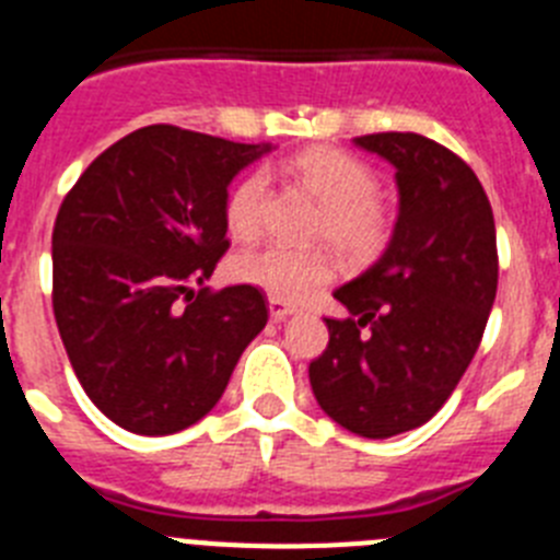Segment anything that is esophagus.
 Here are the masks:
<instances>
[{
	"mask_svg": "<svg viewBox=\"0 0 560 560\" xmlns=\"http://www.w3.org/2000/svg\"><path fill=\"white\" fill-rule=\"evenodd\" d=\"M267 307H270V318L273 320H284L287 315L295 313L293 304H287V301H281V299H273V295L267 299Z\"/></svg>",
	"mask_w": 560,
	"mask_h": 560,
	"instance_id": "esophagus-1",
	"label": "esophagus"
}]
</instances>
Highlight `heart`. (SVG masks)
Wrapping results in <instances>:
<instances>
[{"instance_id":"1","label":"heart","mask_w":560,"mask_h":560,"mask_svg":"<svg viewBox=\"0 0 560 560\" xmlns=\"http://www.w3.org/2000/svg\"><path fill=\"white\" fill-rule=\"evenodd\" d=\"M287 168L299 183L320 199L315 236L329 240L354 261L372 259L392 236V213L377 197V177L363 160L332 145H313L287 160ZM267 179L250 172L236 179L225 199V225L236 242H250L261 231V202ZM231 273L250 287L281 301H301L329 284L335 261L327 250H293L267 245L240 253L231 261Z\"/></svg>"}]
</instances>
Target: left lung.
<instances>
[{"instance_id": "1", "label": "left lung", "mask_w": 560, "mask_h": 560, "mask_svg": "<svg viewBox=\"0 0 560 560\" xmlns=\"http://www.w3.org/2000/svg\"><path fill=\"white\" fill-rule=\"evenodd\" d=\"M397 168L392 242L335 290L349 318H327L310 363L318 406L369 440L420 428L474 361L499 284L493 208L470 165L415 132L354 138Z\"/></svg>"}]
</instances>
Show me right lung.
<instances>
[{"label": "right lung", "instance_id": "right-lung-1", "mask_svg": "<svg viewBox=\"0 0 560 560\" xmlns=\"http://www.w3.org/2000/svg\"><path fill=\"white\" fill-rule=\"evenodd\" d=\"M270 145L154 124L92 160L52 228V313L86 397L132 434H177L220 402L267 324L259 287L211 279L231 179Z\"/></svg>", "mask_w": 560, "mask_h": 560}]
</instances>
